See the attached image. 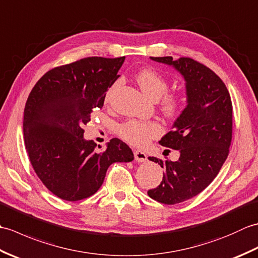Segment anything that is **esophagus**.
<instances>
[{
    "instance_id": "1",
    "label": "esophagus",
    "mask_w": 258,
    "mask_h": 258,
    "mask_svg": "<svg viewBox=\"0 0 258 258\" xmlns=\"http://www.w3.org/2000/svg\"><path fill=\"white\" fill-rule=\"evenodd\" d=\"M134 157H135V161L139 163H143L147 161V155L143 151H138V150L134 151Z\"/></svg>"
}]
</instances>
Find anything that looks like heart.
<instances>
[{
  "label": "heart",
  "mask_w": 258,
  "mask_h": 258,
  "mask_svg": "<svg viewBox=\"0 0 258 258\" xmlns=\"http://www.w3.org/2000/svg\"><path fill=\"white\" fill-rule=\"evenodd\" d=\"M141 89L152 100H161V108L167 117H175L180 113L184 106L183 96L179 93H165L168 89V82L155 69L146 68L139 71L135 75ZM114 87V86H113ZM113 87L108 91L107 96ZM162 133L160 124L153 120L130 119L119 125L118 134L120 138L135 146H145Z\"/></svg>",
  "instance_id": "obj_1"
}]
</instances>
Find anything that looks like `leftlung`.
<instances>
[{"instance_id": "1", "label": "left lung", "mask_w": 258, "mask_h": 258, "mask_svg": "<svg viewBox=\"0 0 258 258\" xmlns=\"http://www.w3.org/2000/svg\"><path fill=\"white\" fill-rule=\"evenodd\" d=\"M151 59L173 67L185 80L187 105L160 144L177 150L176 162L149 157L165 169L162 183L147 194L174 205L200 194L217 176L232 142L233 106L224 82L205 65L189 57Z\"/></svg>"}]
</instances>
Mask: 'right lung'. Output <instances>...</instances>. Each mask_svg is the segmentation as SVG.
<instances>
[{
	"label": "right lung",
	"mask_w": 258,
	"mask_h": 258,
	"mask_svg": "<svg viewBox=\"0 0 258 258\" xmlns=\"http://www.w3.org/2000/svg\"><path fill=\"white\" fill-rule=\"evenodd\" d=\"M125 57H85L48 71L31 91L24 108L27 155L36 175L59 199L76 202L95 194L115 162H132L128 145L112 139L102 152L84 139L83 126L102 108Z\"/></svg>",
	"instance_id": "right-lung-1"
}]
</instances>
